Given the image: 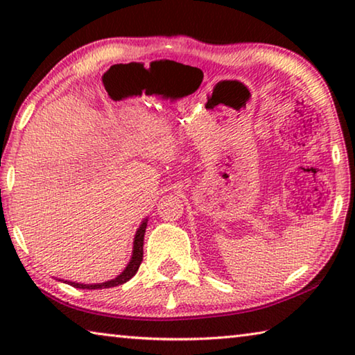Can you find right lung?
<instances>
[{
	"instance_id": "right-lung-1",
	"label": "right lung",
	"mask_w": 355,
	"mask_h": 355,
	"mask_svg": "<svg viewBox=\"0 0 355 355\" xmlns=\"http://www.w3.org/2000/svg\"><path fill=\"white\" fill-rule=\"evenodd\" d=\"M146 228H147V220H144L141 227L137 228L136 236H135V245H133V257H131V261L128 263V266L125 271L117 275L116 279H112L110 282H105V284H97V285H83V284H75V282H70L71 286L75 288H81V290H101V288H112V286H119L128 282L133 275L137 272L141 263H142V257H144V235H146Z\"/></svg>"
}]
</instances>
